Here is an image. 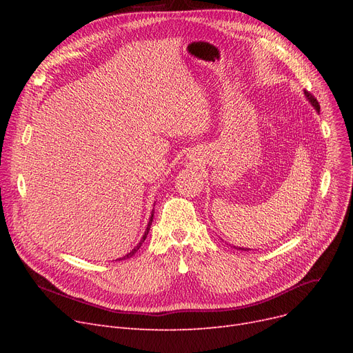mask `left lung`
Listing matches in <instances>:
<instances>
[{
	"mask_svg": "<svg viewBox=\"0 0 353 353\" xmlns=\"http://www.w3.org/2000/svg\"><path fill=\"white\" fill-rule=\"evenodd\" d=\"M305 96L307 97V100L312 103V105L314 107V108H316L318 111L321 110V105H319V101L316 100V99H314V96L312 94V92H309L307 90H305ZM236 249H240V248H236ZM240 250H249V249H240Z\"/></svg>",
	"mask_w": 353,
	"mask_h": 353,
	"instance_id": "8db88e82",
	"label": "left lung"
}]
</instances>
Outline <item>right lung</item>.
Returning <instances> with one entry per match:
<instances>
[{
    "label": "right lung",
    "instance_id": "right-lung-1",
    "mask_svg": "<svg viewBox=\"0 0 353 353\" xmlns=\"http://www.w3.org/2000/svg\"><path fill=\"white\" fill-rule=\"evenodd\" d=\"M153 213H154V212H153ZM152 221H153V214H152V217H150V221H148V226H147V229H145V232H144V236H143V239H141V242H140V243H139V245H137V246H136V248H134V249H133L132 252H130L128 254H125L124 257H120V259H119V261H124V259H128V257H132V256H133V254H134V253H136V252H137V250L140 249L141 243L144 242V240H145V237H147V234H148V230H150V226H152Z\"/></svg>",
    "mask_w": 353,
    "mask_h": 353
}]
</instances>
